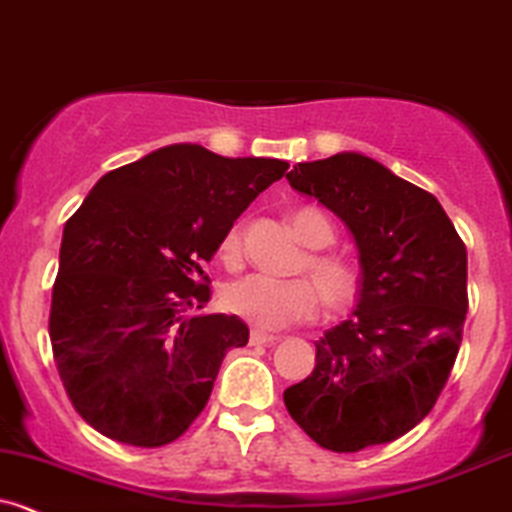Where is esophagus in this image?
Instances as JSON below:
<instances>
[{"label": "esophagus", "instance_id": "obj_1", "mask_svg": "<svg viewBox=\"0 0 512 512\" xmlns=\"http://www.w3.org/2000/svg\"><path fill=\"white\" fill-rule=\"evenodd\" d=\"M279 341H282V338L272 336V333H262V331H252L250 333L252 346H274V343H279Z\"/></svg>", "mask_w": 512, "mask_h": 512}]
</instances>
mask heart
Returning a JSON list of instances; mask_svg holds the SVG:
<instances>
[{
    "instance_id": "heart-1",
    "label": "heart",
    "mask_w": 512,
    "mask_h": 512,
    "mask_svg": "<svg viewBox=\"0 0 512 512\" xmlns=\"http://www.w3.org/2000/svg\"><path fill=\"white\" fill-rule=\"evenodd\" d=\"M294 235L304 242L309 255L301 262L306 279H272L265 274H247L233 279L223 289V306L247 324L262 331L299 324L316 314L319 299L326 309H346L360 287L358 267L338 252H324L336 242V228L324 213L304 208L292 215ZM242 252V225L235 223L220 240V255L235 262Z\"/></svg>"
}]
</instances>
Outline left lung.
I'll return each instance as SVG.
<instances>
[{
  "label": "left lung",
  "mask_w": 512,
  "mask_h": 512,
  "mask_svg": "<svg viewBox=\"0 0 512 512\" xmlns=\"http://www.w3.org/2000/svg\"><path fill=\"white\" fill-rule=\"evenodd\" d=\"M287 181L351 230L360 292L351 319L316 341L314 373L284 390V405L338 454L400 439L432 412L459 353L464 240L432 193L363 154L304 161Z\"/></svg>",
  "instance_id": "obj_1"
}]
</instances>
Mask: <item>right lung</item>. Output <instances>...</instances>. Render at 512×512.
Masks as SVG:
<instances>
[{
    "label": "right lung",
    "instance_id": "right-lung-1",
    "mask_svg": "<svg viewBox=\"0 0 512 512\" xmlns=\"http://www.w3.org/2000/svg\"><path fill=\"white\" fill-rule=\"evenodd\" d=\"M289 169L171 144L105 174L63 228L53 360L75 412L107 439L171 444L211 397L238 316L201 314L211 262L240 213Z\"/></svg>",
    "mask_w": 512,
    "mask_h": 512
}]
</instances>
